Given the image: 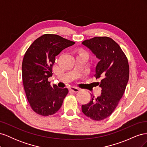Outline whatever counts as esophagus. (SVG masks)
<instances>
[{"instance_id":"esophagus-1","label":"esophagus","mask_w":147,"mask_h":147,"mask_svg":"<svg viewBox=\"0 0 147 147\" xmlns=\"http://www.w3.org/2000/svg\"><path fill=\"white\" fill-rule=\"evenodd\" d=\"M70 90L72 91V92H77L80 91V89L78 88H76V87H71L70 88Z\"/></svg>"}]
</instances>
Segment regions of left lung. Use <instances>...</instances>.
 <instances>
[{
    "label": "left lung",
    "mask_w": 147,
    "mask_h": 147,
    "mask_svg": "<svg viewBox=\"0 0 147 147\" xmlns=\"http://www.w3.org/2000/svg\"><path fill=\"white\" fill-rule=\"evenodd\" d=\"M100 61L96 67V79L102 88L101 94L91 95L90 102L82 105L83 113L95 121L110 116L122 97L129 80V67L121 48L112 38L95 37L82 42Z\"/></svg>",
    "instance_id": "left-lung-1"
}]
</instances>
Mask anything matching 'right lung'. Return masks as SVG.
<instances>
[{
    "label": "right lung",
    "mask_w": 147,
    "mask_h": 147,
    "mask_svg": "<svg viewBox=\"0 0 147 147\" xmlns=\"http://www.w3.org/2000/svg\"><path fill=\"white\" fill-rule=\"evenodd\" d=\"M58 35L47 34L31 44L24 56L22 77L26 97L30 107L42 116L56 113L69 92L67 88L51 86L48 78L52 76L55 57L64 49L74 45Z\"/></svg>",
    "instance_id": "obj_1"
}]
</instances>
